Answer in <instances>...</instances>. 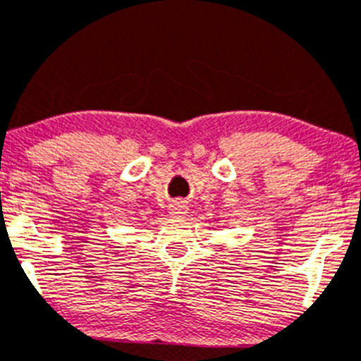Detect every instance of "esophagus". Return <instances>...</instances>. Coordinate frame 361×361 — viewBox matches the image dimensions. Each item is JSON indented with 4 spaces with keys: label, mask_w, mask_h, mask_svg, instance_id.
Listing matches in <instances>:
<instances>
[{
    "label": "esophagus",
    "mask_w": 361,
    "mask_h": 361,
    "mask_svg": "<svg viewBox=\"0 0 361 361\" xmlns=\"http://www.w3.org/2000/svg\"><path fill=\"white\" fill-rule=\"evenodd\" d=\"M169 214L173 217H181L187 214V207L183 204V201H174V203L169 204Z\"/></svg>",
    "instance_id": "1"
}]
</instances>
